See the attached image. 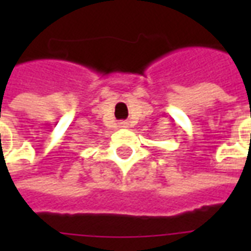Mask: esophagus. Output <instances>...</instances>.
I'll return each instance as SVG.
<instances>
[{
  "mask_svg": "<svg viewBox=\"0 0 251 251\" xmlns=\"http://www.w3.org/2000/svg\"><path fill=\"white\" fill-rule=\"evenodd\" d=\"M121 127H127V122H120Z\"/></svg>",
  "mask_w": 251,
  "mask_h": 251,
  "instance_id": "34e87169",
  "label": "esophagus"
}]
</instances>
